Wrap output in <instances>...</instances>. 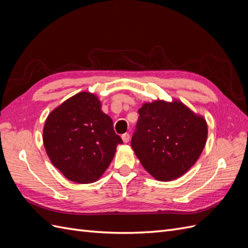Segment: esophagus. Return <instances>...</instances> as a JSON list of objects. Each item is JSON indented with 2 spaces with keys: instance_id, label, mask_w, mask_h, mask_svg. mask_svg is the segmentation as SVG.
<instances>
[{
  "instance_id": "esophagus-1",
  "label": "esophagus",
  "mask_w": 248,
  "mask_h": 248,
  "mask_svg": "<svg viewBox=\"0 0 248 248\" xmlns=\"http://www.w3.org/2000/svg\"><path fill=\"white\" fill-rule=\"evenodd\" d=\"M122 140H123L124 142H128L129 140H130L129 133H124V134H122Z\"/></svg>"
}]
</instances>
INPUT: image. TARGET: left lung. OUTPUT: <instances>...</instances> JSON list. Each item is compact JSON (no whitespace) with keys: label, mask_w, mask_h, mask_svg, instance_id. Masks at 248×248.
Wrapping results in <instances>:
<instances>
[{"label":"left lung","mask_w":248,"mask_h":248,"mask_svg":"<svg viewBox=\"0 0 248 248\" xmlns=\"http://www.w3.org/2000/svg\"><path fill=\"white\" fill-rule=\"evenodd\" d=\"M139 114L131 147L141 166L159 181L184 175L206 145V120L178 100L145 103Z\"/></svg>","instance_id":"8db88e82"}]
</instances>
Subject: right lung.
I'll return each instance as SVG.
<instances>
[{
	"label": "right lung",
	"mask_w": 248,
	"mask_h": 248,
	"mask_svg": "<svg viewBox=\"0 0 248 248\" xmlns=\"http://www.w3.org/2000/svg\"><path fill=\"white\" fill-rule=\"evenodd\" d=\"M122 142L97 96L89 92L74 95L55 108L43 128V144L51 163L67 179L80 184L97 181Z\"/></svg>",
	"instance_id": "right-lung-1"
}]
</instances>
